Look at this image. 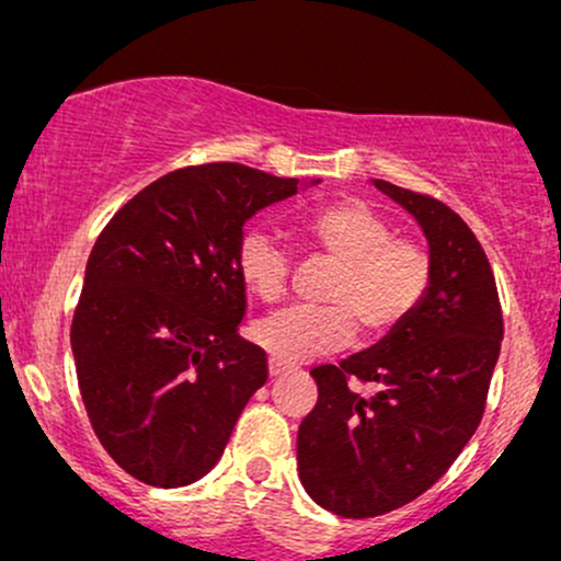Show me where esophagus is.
<instances>
[{
	"label": "esophagus",
	"mask_w": 561,
	"mask_h": 561,
	"mask_svg": "<svg viewBox=\"0 0 561 561\" xmlns=\"http://www.w3.org/2000/svg\"><path fill=\"white\" fill-rule=\"evenodd\" d=\"M287 369H289L287 364H279L276 358H268V375H272V377H282Z\"/></svg>",
	"instance_id": "1"
}]
</instances>
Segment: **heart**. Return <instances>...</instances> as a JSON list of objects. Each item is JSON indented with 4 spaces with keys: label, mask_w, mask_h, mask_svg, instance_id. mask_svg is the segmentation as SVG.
<instances>
[{
    "label": "heart",
    "mask_w": 561,
    "mask_h": 561,
    "mask_svg": "<svg viewBox=\"0 0 561 561\" xmlns=\"http://www.w3.org/2000/svg\"><path fill=\"white\" fill-rule=\"evenodd\" d=\"M308 253L332 263L319 308H287L255 324L253 337L279 364H302L351 343L353 330L377 340L403 324L433 285V253L420 240L396 237L392 224L364 199H340L302 218ZM237 276L261 302L287 293L289 255L259 229L234 250Z\"/></svg>",
    "instance_id": "b5f03b06"
}]
</instances>
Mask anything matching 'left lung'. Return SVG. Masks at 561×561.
<instances>
[{"instance_id": "left-lung-1", "label": "left lung", "mask_w": 561, "mask_h": 561, "mask_svg": "<svg viewBox=\"0 0 561 561\" xmlns=\"http://www.w3.org/2000/svg\"><path fill=\"white\" fill-rule=\"evenodd\" d=\"M375 186L420 221L435 272L422 306L382 343L311 369L319 401L298 430L300 482L351 519L401 508L448 472L485 414L504 340L493 268L465 218L430 195Z\"/></svg>"}]
</instances>
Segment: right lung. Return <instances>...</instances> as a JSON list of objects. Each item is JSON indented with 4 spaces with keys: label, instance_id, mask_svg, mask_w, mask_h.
Masks as SVG:
<instances>
[{
    "label": "right lung",
    "instance_id": "right-lung-1",
    "mask_svg": "<svg viewBox=\"0 0 561 561\" xmlns=\"http://www.w3.org/2000/svg\"><path fill=\"white\" fill-rule=\"evenodd\" d=\"M298 192L240 163L176 169L96 237L70 324L83 409L131 478L182 488L221 459L266 351L248 343L234 250L255 210Z\"/></svg>",
    "mask_w": 561,
    "mask_h": 561
}]
</instances>
